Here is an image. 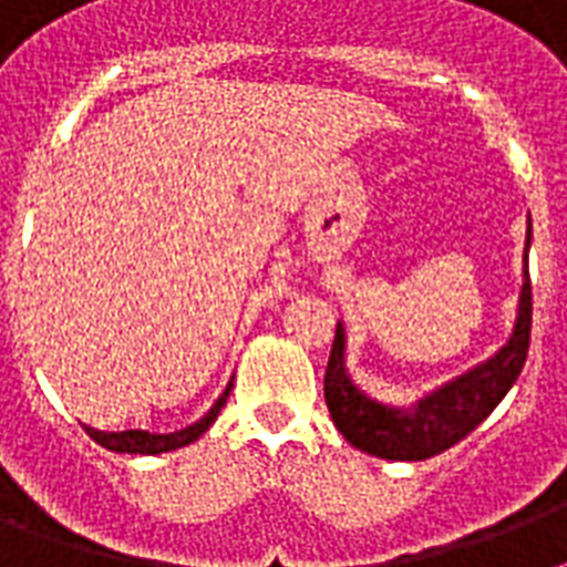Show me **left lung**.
I'll return each instance as SVG.
<instances>
[{
  "label": "left lung",
  "mask_w": 567,
  "mask_h": 567,
  "mask_svg": "<svg viewBox=\"0 0 567 567\" xmlns=\"http://www.w3.org/2000/svg\"><path fill=\"white\" fill-rule=\"evenodd\" d=\"M529 327H533V288H529L527 252H524V288H520L518 320H515L509 344L471 373L423 396L414 409H391L362 394L353 385V379L347 377L344 329L338 323L327 377H323L329 414L338 432L353 447L371 456L394 458V462H421V458L439 456L465 439L467 432H474L515 385V379L527 362Z\"/></svg>",
  "instance_id": "obj_1"
}]
</instances>
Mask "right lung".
Returning <instances> with one entry per match:
<instances>
[{
	"mask_svg": "<svg viewBox=\"0 0 567 567\" xmlns=\"http://www.w3.org/2000/svg\"><path fill=\"white\" fill-rule=\"evenodd\" d=\"M231 385L226 388L220 394V400L212 405V412L199 417L194 426L188 430H179V432H171V435H155V432H144V430H126V432H100L93 430V426H84L87 435H91L96 444H102L105 450H114V453H141V456H155V453H167V450H176V447H185L190 441H196L203 435L214 421H217V414L220 409L226 405V396H229Z\"/></svg>",
	"mask_w": 567,
	"mask_h": 567,
	"instance_id": "right-lung-1",
	"label": "right lung"
}]
</instances>
